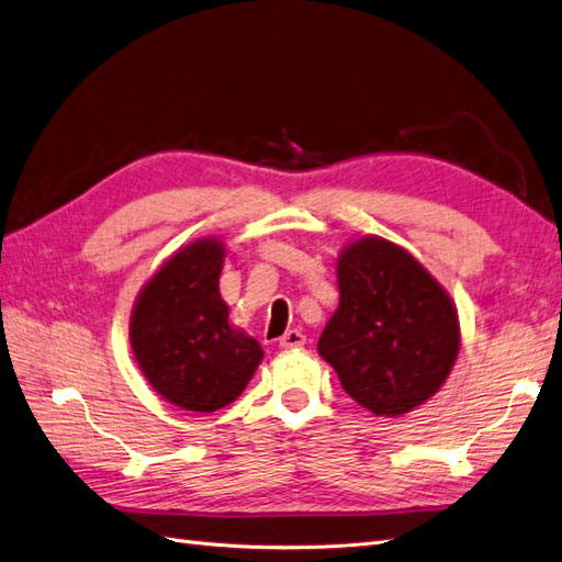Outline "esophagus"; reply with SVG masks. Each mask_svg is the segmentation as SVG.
<instances>
[{"label":"esophagus","instance_id":"obj_1","mask_svg":"<svg viewBox=\"0 0 562 562\" xmlns=\"http://www.w3.org/2000/svg\"><path fill=\"white\" fill-rule=\"evenodd\" d=\"M281 348H303L305 346V334L300 331V328H291V331H285L279 340Z\"/></svg>","mask_w":562,"mask_h":562}]
</instances>
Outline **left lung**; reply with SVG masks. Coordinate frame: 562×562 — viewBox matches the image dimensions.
Returning <instances> with one entry per match:
<instances>
[{"label": "left lung", "instance_id": "8db88e82", "mask_svg": "<svg viewBox=\"0 0 562 562\" xmlns=\"http://www.w3.org/2000/svg\"><path fill=\"white\" fill-rule=\"evenodd\" d=\"M338 307L317 350L374 417H403L439 393L462 334L443 285L401 245L350 240L336 259Z\"/></svg>", "mask_w": 562, "mask_h": 562}]
</instances>
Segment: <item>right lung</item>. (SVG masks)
Segmentation results:
<instances>
[{"label": "right lung", "mask_w": 562, "mask_h": 562, "mask_svg": "<svg viewBox=\"0 0 562 562\" xmlns=\"http://www.w3.org/2000/svg\"><path fill=\"white\" fill-rule=\"evenodd\" d=\"M226 243L198 238L145 281L131 312V350L164 401L210 415L234 403L265 358L262 346L231 324L218 293Z\"/></svg>", "instance_id": "add662e5"}]
</instances>
